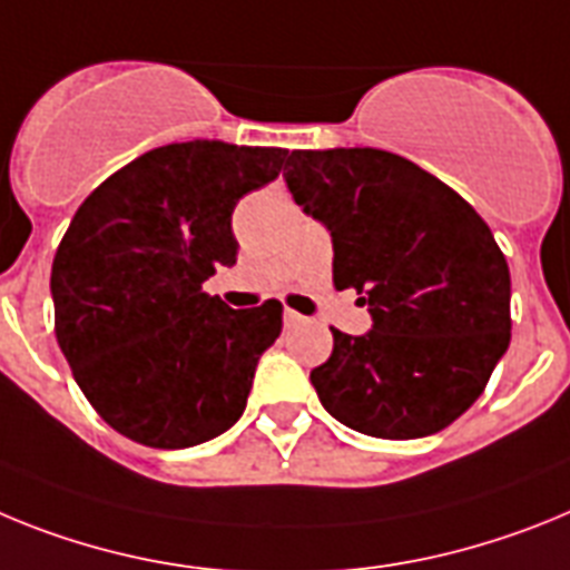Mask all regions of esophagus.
Instances as JSON below:
<instances>
[{"label": "esophagus", "mask_w": 570, "mask_h": 570, "mask_svg": "<svg viewBox=\"0 0 570 570\" xmlns=\"http://www.w3.org/2000/svg\"><path fill=\"white\" fill-rule=\"evenodd\" d=\"M304 324V315H298L295 309H284V326H298Z\"/></svg>", "instance_id": "1"}]
</instances>
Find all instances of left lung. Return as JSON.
Returning <instances> with one entry per match:
<instances>
[{
  "label": "left lung",
  "instance_id": "8db88e82",
  "mask_svg": "<svg viewBox=\"0 0 570 570\" xmlns=\"http://www.w3.org/2000/svg\"><path fill=\"white\" fill-rule=\"evenodd\" d=\"M286 186L333 237V281L373 330H333L309 373L333 419L375 439L439 433L476 402L511 344V272L476 209L381 148L292 151Z\"/></svg>",
  "mask_w": 570,
  "mask_h": 570
}]
</instances>
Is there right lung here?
Returning <instances> with one entry per match:
<instances>
[{
  "instance_id": "add662e5",
  "label": "right lung",
  "mask_w": 570,
  "mask_h": 570,
  "mask_svg": "<svg viewBox=\"0 0 570 570\" xmlns=\"http://www.w3.org/2000/svg\"><path fill=\"white\" fill-rule=\"evenodd\" d=\"M286 148L171 142L79 206L51 266L53 324L91 407L148 448L209 442L244 415L278 301L232 309L203 292L237 261V200L281 175Z\"/></svg>"
}]
</instances>
